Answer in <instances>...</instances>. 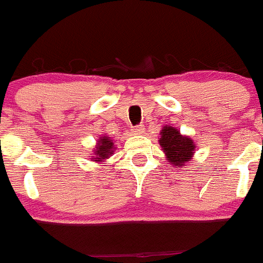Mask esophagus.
<instances>
[{
  "label": "esophagus",
  "mask_w": 263,
  "mask_h": 263,
  "mask_svg": "<svg viewBox=\"0 0 263 263\" xmlns=\"http://www.w3.org/2000/svg\"><path fill=\"white\" fill-rule=\"evenodd\" d=\"M132 134H134V135H142V134H144V126H142V124L135 126L134 128H132Z\"/></svg>",
  "instance_id": "obj_1"
}]
</instances>
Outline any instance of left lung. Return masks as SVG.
Masks as SVG:
<instances>
[{"label": "left lung", "mask_w": 263, "mask_h": 263, "mask_svg": "<svg viewBox=\"0 0 263 263\" xmlns=\"http://www.w3.org/2000/svg\"><path fill=\"white\" fill-rule=\"evenodd\" d=\"M161 150L165 154L169 164L176 168H184L187 163L192 161L196 145L188 136H183L181 132L172 126H164L159 140Z\"/></svg>", "instance_id": "left-lung-1"}]
</instances>
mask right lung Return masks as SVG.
<instances>
[{"instance_id":"add662e5","label":"right lung","mask_w":263,"mask_h":263,"mask_svg":"<svg viewBox=\"0 0 263 263\" xmlns=\"http://www.w3.org/2000/svg\"><path fill=\"white\" fill-rule=\"evenodd\" d=\"M115 153V144L108 136H102L98 140V145L94 148V156L92 160L99 163V161L105 160Z\"/></svg>"}]
</instances>
